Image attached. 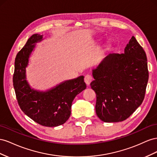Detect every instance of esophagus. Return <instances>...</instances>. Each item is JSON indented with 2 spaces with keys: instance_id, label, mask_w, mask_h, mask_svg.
<instances>
[{
  "instance_id": "obj_1",
  "label": "esophagus",
  "mask_w": 157,
  "mask_h": 157,
  "mask_svg": "<svg viewBox=\"0 0 157 157\" xmlns=\"http://www.w3.org/2000/svg\"><path fill=\"white\" fill-rule=\"evenodd\" d=\"M84 81H85V82H86V83L87 84V86H89V84H90L91 82L93 81V77L91 75L87 74V75L85 76Z\"/></svg>"
}]
</instances>
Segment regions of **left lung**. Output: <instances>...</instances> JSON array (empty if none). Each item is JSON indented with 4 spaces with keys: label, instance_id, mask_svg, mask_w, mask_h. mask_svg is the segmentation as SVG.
<instances>
[{
    "label": "left lung",
    "instance_id": "left-lung-1",
    "mask_svg": "<svg viewBox=\"0 0 157 157\" xmlns=\"http://www.w3.org/2000/svg\"><path fill=\"white\" fill-rule=\"evenodd\" d=\"M90 86L97 96L95 111L105 122L129 118L145 98L149 79L145 51L133 36L123 54H110L93 70Z\"/></svg>",
    "mask_w": 157,
    "mask_h": 157
}]
</instances>
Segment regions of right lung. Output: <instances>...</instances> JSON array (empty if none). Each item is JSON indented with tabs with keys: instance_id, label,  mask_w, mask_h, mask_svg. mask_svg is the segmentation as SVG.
<instances>
[{
	"instance_id": "1",
	"label": "right lung",
	"mask_w": 157,
	"mask_h": 157,
	"mask_svg": "<svg viewBox=\"0 0 157 157\" xmlns=\"http://www.w3.org/2000/svg\"><path fill=\"white\" fill-rule=\"evenodd\" d=\"M43 35L34 34L17 54L15 59L13 86L21 110L35 122L47 127L64 124L71 114V106L75 96L86 89L83 76L66 81L46 92L31 89L25 79V68L29 57Z\"/></svg>"
}]
</instances>
